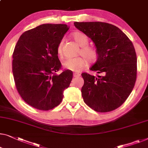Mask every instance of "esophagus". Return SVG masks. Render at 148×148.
<instances>
[{
	"mask_svg": "<svg viewBox=\"0 0 148 148\" xmlns=\"http://www.w3.org/2000/svg\"><path fill=\"white\" fill-rule=\"evenodd\" d=\"M81 76L80 73H73V77H79Z\"/></svg>",
	"mask_w": 148,
	"mask_h": 148,
	"instance_id": "obj_1",
	"label": "esophagus"
}]
</instances>
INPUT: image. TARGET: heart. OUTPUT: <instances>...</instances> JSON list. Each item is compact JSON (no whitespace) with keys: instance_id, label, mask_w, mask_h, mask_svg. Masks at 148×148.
I'll return each mask as SVG.
<instances>
[{"instance_id":"heart-1","label":"heart","mask_w":148,"mask_h":148,"mask_svg":"<svg viewBox=\"0 0 148 148\" xmlns=\"http://www.w3.org/2000/svg\"><path fill=\"white\" fill-rule=\"evenodd\" d=\"M72 37L79 46L81 47L79 54L83 56H79L75 58H69L63 62V67L72 71L79 72L83 67H86L89 63H94L98 58V53L95 49L87 46L89 44V38L85 34L81 32H75L72 34ZM57 55L59 57L63 56V40H61L57 46Z\"/></svg>"}]
</instances>
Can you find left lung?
Wrapping results in <instances>:
<instances>
[{"instance_id":"1","label":"left lung","mask_w":148,"mask_h":148,"mask_svg":"<svg viewBox=\"0 0 148 148\" xmlns=\"http://www.w3.org/2000/svg\"><path fill=\"white\" fill-rule=\"evenodd\" d=\"M74 25L93 40L98 53L90 70L101 73L81 76L83 101L97 112L120 107L132 91L137 77V56L134 45L118 27L102 22H75Z\"/></svg>"}]
</instances>
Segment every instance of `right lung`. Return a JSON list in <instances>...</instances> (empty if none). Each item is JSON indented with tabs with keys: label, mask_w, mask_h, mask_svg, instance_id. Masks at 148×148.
<instances>
[{
	"label": "right lung",
	"mask_w": 148,
	"mask_h": 148,
	"mask_svg": "<svg viewBox=\"0 0 148 148\" xmlns=\"http://www.w3.org/2000/svg\"><path fill=\"white\" fill-rule=\"evenodd\" d=\"M69 27L43 24L23 33L12 54V73L17 91L25 102L39 110H52L61 103L73 72L61 69L57 49Z\"/></svg>",
	"instance_id": "1"
}]
</instances>
